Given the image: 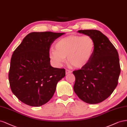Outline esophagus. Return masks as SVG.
Masks as SVG:
<instances>
[{"instance_id":"obj_1","label":"esophagus","mask_w":127,"mask_h":127,"mask_svg":"<svg viewBox=\"0 0 127 127\" xmlns=\"http://www.w3.org/2000/svg\"><path fill=\"white\" fill-rule=\"evenodd\" d=\"M71 72H72L71 71L69 70V69H66V74H68V73H70Z\"/></svg>"}]
</instances>
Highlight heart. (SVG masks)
Instances as JSON below:
<instances>
[{"mask_svg":"<svg viewBox=\"0 0 127 127\" xmlns=\"http://www.w3.org/2000/svg\"><path fill=\"white\" fill-rule=\"evenodd\" d=\"M55 50L50 52V58L56 64L61 65L67 58L68 63L77 68L87 64L92 58L95 50V40L91 36H69L59 39Z\"/></svg>","mask_w":127,"mask_h":127,"instance_id":"b5f03b06","label":"heart"}]
</instances>
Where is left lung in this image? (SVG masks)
<instances>
[{
  "label": "left lung",
  "instance_id": "obj_1",
  "mask_svg": "<svg viewBox=\"0 0 127 127\" xmlns=\"http://www.w3.org/2000/svg\"><path fill=\"white\" fill-rule=\"evenodd\" d=\"M91 36L95 50L89 62L73 72L74 91L81 100L89 104L103 101L111 95L118 83L121 71L118 53L107 37L97 30H80Z\"/></svg>",
  "mask_w": 127,
  "mask_h": 127
}]
</instances>
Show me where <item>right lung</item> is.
<instances>
[{"mask_svg": "<svg viewBox=\"0 0 127 127\" xmlns=\"http://www.w3.org/2000/svg\"><path fill=\"white\" fill-rule=\"evenodd\" d=\"M65 33L51 32L28 34L12 55L8 74L11 91L23 103L33 107L46 103L57 83L65 76L64 68L50 64V48Z\"/></svg>", "mask_w": 127, "mask_h": 127, "instance_id": "right-lung-1", "label": "right lung"}]
</instances>
